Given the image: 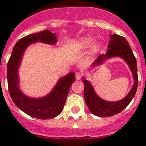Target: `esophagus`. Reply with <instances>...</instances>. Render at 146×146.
<instances>
[{
  "instance_id": "1",
  "label": "esophagus",
  "mask_w": 146,
  "mask_h": 146,
  "mask_svg": "<svg viewBox=\"0 0 146 146\" xmlns=\"http://www.w3.org/2000/svg\"><path fill=\"white\" fill-rule=\"evenodd\" d=\"M82 77H83V73H80V72H77V73H76V80H81Z\"/></svg>"
}]
</instances>
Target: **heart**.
Wrapping results in <instances>:
<instances>
[{
	"label": "heart",
	"mask_w": 146,
	"mask_h": 146,
	"mask_svg": "<svg viewBox=\"0 0 146 146\" xmlns=\"http://www.w3.org/2000/svg\"><path fill=\"white\" fill-rule=\"evenodd\" d=\"M93 42V39L91 38H82L78 43H77V48H88L91 46V44ZM98 48V46H95L94 47V50H97Z\"/></svg>",
	"instance_id": "obj_1"
}]
</instances>
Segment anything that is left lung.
<instances>
[{
    "instance_id": "1",
    "label": "left lung",
    "mask_w": 146,
    "mask_h": 146,
    "mask_svg": "<svg viewBox=\"0 0 146 146\" xmlns=\"http://www.w3.org/2000/svg\"><path fill=\"white\" fill-rule=\"evenodd\" d=\"M108 47L109 48L107 53L98 57L95 60L94 65L99 64L105 58L112 56L121 57L126 61L132 71L135 84L129 94L124 99L117 102H108L98 97L90 84L86 80H84V99L86 104L90 112L98 117H111L122 111L135 97L139 83L136 59L125 38L117 34L111 35V41Z\"/></svg>"
}]
</instances>
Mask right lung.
I'll return each instance as SVG.
<instances>
[{"mask_svg": "<svg viewBox=\"0 0 146 146\" xmlns=\"http://www.w3.org/2000/svg\"><path fill=\"white\" fill-rule=\"evenodd\" d=\"M54 44L56 35L49 30L31 34L18 40L13 48L7 66V79L10 96L18 108L31 117L38 119H48L56 117L62 112L70 88L75 81V73H70L62 79L51 94L42 99H32L25 97L18 90V69L25 49L29 44L35 42Z\"/></svg>", "mask_w": 146, "mask_h": 146, "instance_id": "add662e5", "label": "right lung"}]
</instances>
